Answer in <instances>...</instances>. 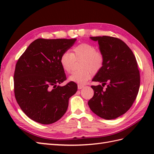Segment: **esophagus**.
Segmentation results:
<instances>
[{"label": "esophagus", "instance_id": "obj_1", "mask_svg": "<svg viewBox=\"0 0 154 154\" xmlns=\"http://www.w3.org/2000/svg\"><path fill=\"white\" fill-rule=\"evenodd\" d=\"M77 87H78V89H83V88L85 87L83 85H80V84H79L77 85Z\"/></svg>", "mask_w": 154, "mask_h": 154}]
</instances>
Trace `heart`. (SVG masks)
Here are the masks:
<instances>
[{
  "mask_svg": "<svg viewBox=\"0 0 154 154\" xmlns=\"http://www.w3.org/2000/svg\"><path fill=\"white\" fill-rule=\"evenodd\" d=\"M75 59H83L81 63V71H74L69 80L72 82L83 85L91 79L92 72L97 73L103 67L104 63V55L102 51L97 50L94 45L82 43L73 49V54L65 51L61 54L60 61L62 68L67 73L73 69Z\"/></svg>",
  "mask_w": 154,
  "mask_h": 154,
  "instance_id": "1",
  "label": "heart"
}]
</instances>
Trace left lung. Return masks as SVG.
Segmentation results:
<instances>
[{
	"mask_svg": "<svg viewBox=\"0 0 154 154\" xmlns=\"http://www.w3.org/2000/svg\"><path fill=\"white\" fill-rule=\"evenodd\" d=\"M90 38L98 41L104 63L93 79L103 84L91 86L94 95L88 104L102 119H115L130 109L138 95L140 85L138 63L132 51L119 38L106 35ZM105 84L107 87L104 90Z\"/></svg>",
	"mask_w": 154,
	"mask_h": 154,
	"instance_id": "8db88e82",
	"label": "left lung"
}]
</instances>
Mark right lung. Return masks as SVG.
Masks as SVG:
<instances>
[{"instance_id": "add662e5", "label": "right lung", "mask_w": 154, "mask_h": 154, "mask_svg": "<svg viewBox=\"0 0 154 154\" xmlns=\"http://www.w3.org/2000/svg\"><path fill=\"white\" fill-rule=\"evenodd\" d=\"M76 39H43L34 40L16 64L14 89L16 100L26 115L35 122L50 124L66 112L69 98L77 85L66 80L60 64L61 54Z\"/></svg>"}]
</instances>
